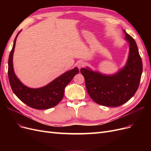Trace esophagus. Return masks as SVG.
Segmentation results:
<instances>
[{"label":"esophagus","mask_w":151,"mask_h":151,"mask_svg":"<svg viewBox=\"0 0 151 151\" xmlns=\"http://www.w3.org/2000/svg\"><path fill=\"white\" fill-rule=\"evenodd\" d=\"M77 66L80 69V68H81L82 67H83L84 66V62L83 61H79L77 63Z\"/></svg>","instance_id":"1"}]
</instances>
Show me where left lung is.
I'll return each mask as SVG.
<instances>
[{"instance_id":"obj_1","label":"left lung","mask_w":151,"mask_h":151,"mask_svg":"<svg viewBox=\"0 0 151 151\" xmlns=\"http://www.w3.org/2000/svg\"><path fill=\"white\" fill-rule=\"evenodd\" d=\"M129 44V53L125 65L115 74H103L90 68H82L86 87L91 98L105 106L116 107L134 96L140 84L142 62L134 39L123 30Z\"/></svg>"}]
</instances>
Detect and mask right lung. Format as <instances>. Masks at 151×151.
<instances>
[{
    "mask_svg": "<svg viewBox=\"0 0 151 151\" xmlns=\"http://www.w3.org/2000/svg\"><path fill=\"white\" fill-rule=\"evenodd\" d=\"M17 33L14 41L13 47L8 60V77L12 90L21 101L37 109H46L57 105L61 101L64 94V90L79 69L75 67L60 75L47 85L40 88H31L22 84L16 76L13 68V54L14 52Z\"/></svg>",
    "mask_w": 151,
    "mask_h": 151,
    "instance_id": "right-lung-1",
    "label": "right lung"
}]
</instances>
